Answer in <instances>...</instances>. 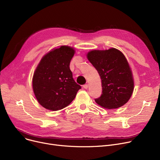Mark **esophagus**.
Masks as SVG:
<instances>
[{"label": "esophagus", "mask_w": 160, "mask_h": 160, "mask_svg": "<svg viewBox=\"0 0 160 160\" xmlns=\"http://www.w3.org/2000/svg\"><path fill=\"white\" fill-rule=\"evenodd\" d=\"M83 88H84V89H88V83H86V84L83 85Z\"/></svg>", "instance_id": "34e87169"}]
</instances>
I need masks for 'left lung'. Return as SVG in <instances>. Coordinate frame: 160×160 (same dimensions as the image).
Masks as SVG:
<instances>
[{
    "label": "left lung",
    "mask_w": 160,
    "mask_h": 160,
    "mask_svg": "<svg viewBox=\"0 0 160 160\" xmlns=\"http://www.w3.org/2000/svg\"><path fill=\"white\" fill-rule=\"evenodd\" d=\"M88 60L97 70L102 81V95L95 102L107 109L121 107L130 98L133 91V79L124 55L115 48L94 50L87 55Z\"/></svg>",
    "instance_id": "8db88e82"
}]
</instances>
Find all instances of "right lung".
<instances>
[{"label": "right lung", "instance_id": "add662e5", "mask_svg": "<svg viewBox=\"0 0 160 160\" xmlns=\"http://www.w3.org/2000/svg\"><path fill=\"white\" fill-rule=\"evenodd\" d=\"M74 52L68 46L52 50L41 59L33 74V93L38 102L47 110L57 111L65 108L81 89L69 67Z\"/></svg>", "mask_w": 160, "mask_h": 160}]
</instances>
